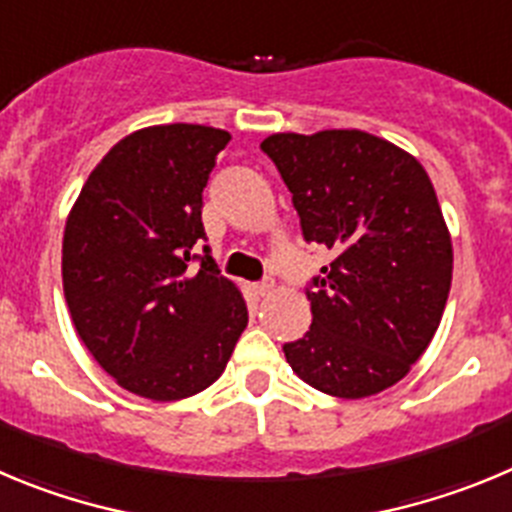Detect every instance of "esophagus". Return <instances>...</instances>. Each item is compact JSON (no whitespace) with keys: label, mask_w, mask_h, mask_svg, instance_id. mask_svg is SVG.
<instances>
[{"label":"esophagus","mask_w":512,"mask_h":512,"mask_svg":"<svg viewBox=\"0 0 512 512\" xmlns=\"http://www.w3.org/2000/svg\"><path fill=\"white\" fill-rule=\"evenodd\" d=\"M270 290H273V280H262V283L252 285V293H255V296H267Z\"/></svg>","instance_id":"34e87169"}]
</instances>
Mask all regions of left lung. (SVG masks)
I'll list each match as a JSON object with an SVG mask.
<instances>
[{"label": "left lung", "mask_w": 512, "mask_h": 512, "mask_svg": "<svg viewBox=\"0 0 512 512\" xmlns=\"http://www.w3.org/2000/svg\"><path fill=\"white\" fill-rule=\"evenodd\" d=\"M293 193L306 242L334 260L311 280V329L283 344L293 372L334 398L403 380L439 329L451 237L413 155L362 130L278 132L262 140Z\"/></svg>", "instance_id": "left-lung-1"}]
</instances>
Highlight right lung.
<instances>
[{
	"mask_svg": "<svg viewBox=\"0 0 512 512\" xmlns=\"http://www.w3.org/2000/svg\"><path fill=\"white\" fill-rule=\"evenodd\" d=\"M229 140L204 124L132 132L91 170L68 214L73 326L104 372L142 398L168 403L209 388L247 326L245 298L209 247L193 255L206 239L201 193Z\"/></svg>",
	"mask_w": 512,
	"mask_h": 512,
	"instance_id": "obj_1",
	"label": "right lung"
}]
</instances>
